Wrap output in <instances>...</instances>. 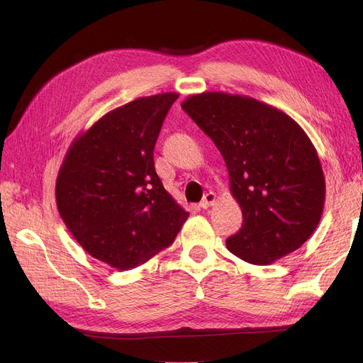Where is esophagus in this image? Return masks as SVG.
Segmentation results:
<instances>
[{
	"instance_id": "1",
	"label": "esophagus",
	"mask_w": 363,
	"mask_h": 363,
	"mask_svg": "<svg viewBox=\"0 0 363 363\" xmlns=\"http://www.w3.org/2000/svg\"><path fill=\"white\" fill-rule=\"evenodd\" d=\"M215 201H216V195H215L213 192H207V194L203 196V200H201V203H200V207H201V208H207V207L213 206Z\"/></svg>"
}]
</instances>
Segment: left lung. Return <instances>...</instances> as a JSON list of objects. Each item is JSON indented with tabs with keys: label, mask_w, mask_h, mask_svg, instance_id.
I'll use <instances>...</instances> for the list:
<instances>
[{
	"label": "left lung",
	"mask_w": 363,
	"mask_h": 363,
	"mask_svg": "<svg viewBox=\"0 0 363 363\" xmlns=\"http://www.w3.org/2000/svg\"><path fill=\"white\" fill-rule=\"evenodd\" d=\"M182 108L213 140L242 208V228L225 240L230 252L252 265H269L300 248L324 208L320 157L304 130L251 96L196 94Z\"/></svg>",
	"instance_id": "1"
}]
</instances>
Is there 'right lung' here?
<instances>
[{"label": "right lung", "mask_w": 363, "mask_h": 363, "mask_svg": "<svg viewBox=\"0 0 363 363\" xmlns=\"http://www.w3.org/2000/svg\"><path fill=\"white\" fill-rule=\"evenodd\" d=\"M179 94L142 96L77 136L56 180L65 225L84 251L125 271L169 247L189 212L163 188L155 150Z\"/></svg>", "instance_id": "add662e5"}]
</instances>
